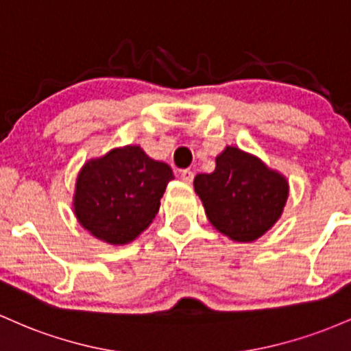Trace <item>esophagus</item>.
<instances>
[{
  "mask_svg": "<svg viewBox=\"0 0 351 351\" xmlns=\"http://www.w3.org/2000/svg\"><path fill=\"white\" fill-rule=\"evenodd\" d=\"M180 180H182V182H186V184H191L192 180H194V172L192 171H182L180 172Z\"/></svg>",
  "mask_w": 351,
  "mask_h": 351,
  "instance_id": "obj_1",
  "label": "esophagus"
}]
</instances>
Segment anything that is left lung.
Segmentation results:
<instances>
[{
  "label": "left lung",
  "instance_id": "1",
  "mask_svg": "<svg viewBox=\"0 0 351 351\" xmlns=\"http://www.w3.org/2000/svg\"><path fill=\"white\" fill-rule=\"evenodd\" d=\"M195 194L208 222L234 242H254L282 217L289 180L235 145L215 157V171L197 174Z\"/></svg>",
  "mask_w": 351,
  "mask_h": 351
}]
</instances>
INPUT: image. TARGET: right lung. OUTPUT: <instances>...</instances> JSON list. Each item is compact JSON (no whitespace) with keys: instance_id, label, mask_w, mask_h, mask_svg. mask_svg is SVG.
<instances>
[{"instance_id":"obj_1","label":"right lung","mask_w":351,"mask_h":351,"mask_svg":"<svg viewBox=\"0 0 351 351\" xmlns=\"http://www.w3.org/2000/svg\"><path fill=\"white\" fill-rule=\"evenodd\" d=\"M174 179L162 160L137 144L111 149L81 167L73 195L77 222L109 245H125L152 223Z\"/></svg>"}]
</instances>
